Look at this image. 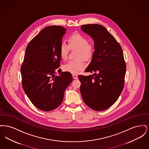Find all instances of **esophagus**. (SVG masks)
I'll return each instance as SVG.
<instances>
[{
	"mask_svg": "<svg viewBox=\"0 0 149 149\" xmlns=\"http://www.w3.org/2000/svg\"><path fill=\"white\" fill-rule=\"evenodd\" d=\"M72 77L74 79H78V76L77 75H75V74H73L72 75Z\"/></svg>",
	"mask_w": 149,
	"mask_h": 149,
	"instance_id": "34e87169",
	"label": "esophagus"
}]
</instances>
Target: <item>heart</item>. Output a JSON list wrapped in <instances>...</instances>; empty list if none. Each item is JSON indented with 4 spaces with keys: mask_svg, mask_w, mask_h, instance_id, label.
Listing matches in <instances>:
<instances>
[{
    "mask_svg": "<svg viewBox=\"0 0 149 149\" xmlns=\"http://www.w3.org/2000/svg\"><path fill=\"white\" fill-rule=\"evenodd\" d=\"M69 46L64 42L61 43L60 46V54L61 58L65 60L68 56L70 48L71 49H78L77 60H70L63 66L65 71L71 74H78L83 70L85 67L83 58L88 60L92 57L94 49L92 44L88 43V40L81 34L75 33L71 35L68 40Z\"/></svg>",
    "mask_w": 149,
    "mask_h": 149,
    "instance_id": "obj_1",
    "label": "heart"
}]
</instances>
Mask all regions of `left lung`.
<instances>
[{"mask_svg":"<svg viewBox=\"0 0 149 149\" xmlns=\"http://www.w3.org/2000/svg\"><path fill=\"white\" fill-rule=\"evenodd\" d=\"M81 30L92 37L94 51L85 72L79 75L80 91L85 104L93 110L102 111L117 101L124 87L126 65L122 47L107 29L98 24H85Z\"/></svg>","mask_w":149,"mask_h":149,"instance_id":"left-lung-1","label":"left lung"}]
</instances>
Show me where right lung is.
Listing matches in <instances>:
<instances>
[{
	"instance_id": "1",
	"label": "right lung",
	"mask_w": 149,
	"mask_h": 149,
	"mask_svg": "<svg viewBox=\"0 0 149 149\" xmlns=\"http://www.w3.org/2000/svg\"><path fill=\"white\" fill-rule=\"evenodd\" d=\"M66 29L60 26L45 27L27 45L21 68L22 87L31 102L43 111L59 106L64 92L72 80L70 72H62L60 46ZM60 73L55 77L56 71Z\"/></svg>"
}]
</instances>
